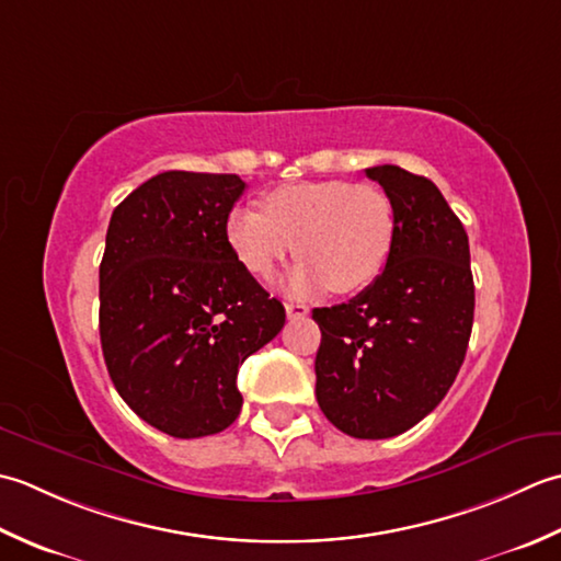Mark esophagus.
Instances as JSON below:
<instances>
[{"label":"esophagus","mask_w":561,"mask_h":561,"mask_svg":"<svg viewBox=\"0 0 561 561\" xmlns=\"http://www.w3.org/2000/svg\"><path fill=\"white\" fill-rule=\"evenodd\" d=\"M285 312H288V319H302V317H307V307L305 305H295V302H288L285 305Z\"/></svg>","instance_id":"34e87169"}]
</instances>
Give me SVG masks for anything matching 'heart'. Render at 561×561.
Instances as JSON below:
<instances>
[{
    "label": "heart",
    "mask_w": 561,
    "mask_h": 561,
    "mask_svg": "<svg viewBox=\"0 0 561 561\" xmlns=\"http://www.w3.org/2000/svg\"><path fill=\"white\" fill-rule=\"evenodd\" d=\"M394 215L380 188L348 181H297L273 188L264 213L239 205L227 217V242L259 280L293 251L285 276L290 295L356 293L377 278L392 249Z\"/></svg>",
    "instance_id": "obj_1"
}]
</instances>
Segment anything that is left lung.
<instances>
[{
  "mask_svg": "<svg viewBox=\"0 0 561 561\" xmlns=\"http://www.w3.org/2000/svg\"><path fill=\"white\" fill-rule=\"evenodd\" d=\"M390 198L385 268L353 300L317 307V402L353 438H392L448 394L474 319L470 242L438 186L382 164L365 169Z\"/></svg>",
  "mask_w": 561,
  "mask_h": 561,
  "instance_id": "8db88e82",
  "label": "left lung"
}]
</instances>
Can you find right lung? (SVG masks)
<instances>
[{
	"label": "right lung",
	"mask_w": 561,
	"mask_h": 561,
	"mask_svg": "<svg viewBox=\"0 0 561 561\" xmlns=\"http://www.w3.org/2000/svg\"><path fill=\"white\" fill-rule=\"evenodd\" d=\"M237 174L164 171L111 215L99 334L123 402L174 438L220 433L242 411L237 373L285 310L239 264L227 217Z\"/></svg>",
	"instance_id": "obj_1"
}]
</instances>
